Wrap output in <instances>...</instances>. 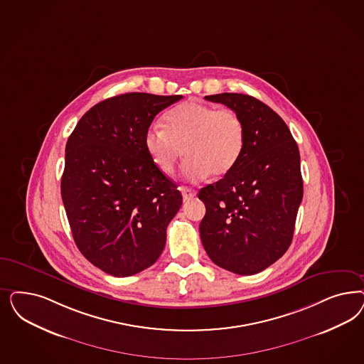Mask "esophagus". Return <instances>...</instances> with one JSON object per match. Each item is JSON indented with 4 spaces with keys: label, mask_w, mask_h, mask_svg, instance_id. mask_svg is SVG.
<instances>
[{
    "label": "esophagus",
    "mask_w": 364,
    "mask_h": 364,
    "mask_svg": "<svg viewBox=\"0 0 364 364\" xmlns=\"http://www.w3.org/2000/svg\"><path fill=\"white\" fill-rule=\"evenodd\" d=\"M179 190H181V193H182V196H183L185 200H191V198H194L196 194H197V191H196L194 188H188V186H181Z\"/></svg>",
    "instance_id": "1"
}]
</instances>
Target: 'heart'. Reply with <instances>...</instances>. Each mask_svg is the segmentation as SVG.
<instances>
[{
    "mask_svg": "<svg viewBox=\"0 0 364 364\" xmlns=\"http://www.w3.org/2000/svg\"><path fill=\"white\" fill-rule=\"evenodd\" d=\"M144 149L154 166L170 176L183 154L182 176L190 182L228 176L245 149V126L233 109L200 102H185L167 111L164 129L151 126L144 134Z\"/></svg>",
    "mask_w": 364,
    "mask_h": 364,
    "instance_id": "b5f03b06",
    "label": "heart"
}]
</instances>
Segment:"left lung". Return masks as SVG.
Wrapping results in <instances>:
<instances>
[{
	"instance_id": "1",
	"label": "left lung",
	"mask_w": 364,
	"mask_h": 364,
	"mask_svg": "<svg viewBox=\"0 0 364 364\" xmlns=\"http://www.w3.org/2000/svg\"><path fill=\"white\" fill-rule=\"evenodd\" d=\"M205 99L240 115L245 149L228 176L198 193L206 206L200 241L215 265L237 274H256L292 242L303 200L299 147L282 117L256 97L225 92Z\"/></svg>"
}]
</instances>
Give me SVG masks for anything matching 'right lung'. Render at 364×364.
Listing matches in <instances>:
<instances>
[{
  "label": "right lung",
  "instance_id": "1",
  "mask_svg": "<svg viewBox=\"0 0 364 364\" xmlns=\"http://www.w3.org/2000/svg\"><path fill=\"white\" fill-rule=\"evenodd\" d=\"M182 95L131 92L87 111L68 138L61 198L75 244L115 277L147 269L166 244L182 194L144 149L154 117Z\"/></svg>",
  "mask_w": 364,
  "mask_h": 364
}]
</instances>
